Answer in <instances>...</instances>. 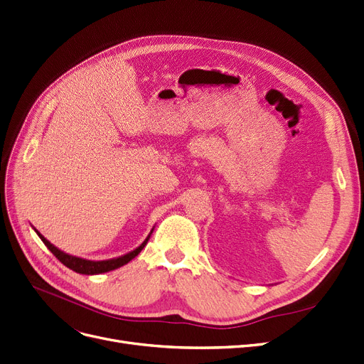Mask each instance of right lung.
Instances as JSON below:
<instances>
[{
  "label": "right lung",
  "mask_w": 364,
  "mask_h": 364,
  "mask_svg": "<svg viewBox=\"0 0 364 364\" xmlns=\"http://www.w3.org/2000/svg\"><path fill=\"white\" fill-rule=\"evenodd\" d=\"M34 230L37 232V235L40 236V240L44 242V245L53 252V255L56 256V259L60 263H64L67 267H70L71 271H74L77 274H83V275H98V274L109 272V271L117 269V267H120L126 263H129L132 259H135L139 255L141 250H143L147 245V242L150 240V235L153 233V229H151V232L149 233L147 238L143 241V244L138 245L135 250L126 252V255H123V256H119V257H114V259H108V260H87V259L71 256V255H68V252H64L62 250H59L58 247H55L52 242L47 241L36 228H34Z\"/></svg>",
  "instance_id": "right-lung-1"
}]
</instances>
